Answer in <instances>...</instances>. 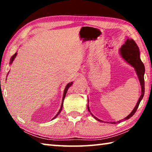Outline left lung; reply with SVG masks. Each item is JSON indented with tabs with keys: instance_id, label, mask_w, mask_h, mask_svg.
I'll use <instances>...</instances> for the list:
<instances>
[{
	"instance_id": "left-lung-1",
	"label": "left lung",
	"mask_w": 152,
	"mask_h": 152,
	"mask_svg": "<svg viewBox=\"0 0 152 152\" xmlns=\"http://www.w3.org/2000/svg\"><path fill=\"white\" fill-rule=\"evenodd\" d=\"M120 55L121 56V57L124 59V60L127 61L128 64H129L131 66H133L135 68V70L137 73V75L138 76L139 80L140 82L141 87V94L139 99L138 101L136 104V106L135 107L134 109L132 110V112L128 115L127 117L125 118V120L129 119V118L132 117L133 115L135 114V113L137 110V108L140 105V103L141 100H142L144 92H145V82H144V74H145V67H144V64L141 61L140 57V49H139L137 45L136 44V43L134 42V40L132 39H127L125 44L122 45V47L120 48L119 50ZM88 110L89 112H91L90 110V108L88 104ZM92 116L95 119L99 121H102L101 120L98 119V118L95 117L91 113ZM121 121H119L118 122H113L110 123H113L115 124L116 123H120Z\"/></svg>"
}]
</instances>
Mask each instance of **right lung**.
I'll list each match as a JSON object with an SVG mask.
<instances>
[{
  "instance_id": "obj_1",
  "label": "right lung",
  "mask_w": 152,
  "mask_h": 152,
  "mask_svg": "<svg viewBox=\"0 0 152 152\" xmlns=\"http://www.w3.org/2000/svg\"><path fill=\"white\" fill-rule=\"evenodd\" d=\"M17 53H15V54L12 56V57L11 58V60H10V62H9V64H11L12 63V61H13V60H15V58H16V56H17ZM72 84H73V82H70V83H68V84H67L66 85V86L65 87V89H64V95H63V99H62V102H61V107H60V110H59V111H58V113H57V115H56V116L53 118V119H55V118H56L58 117V115L60 114V112L61 111V109H62V107H63V102H64V99H65V96H66V92H67V91H68V88H70V87L72 85Z\"/></svg>"
}]
</instances>
